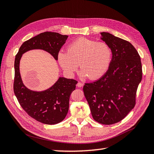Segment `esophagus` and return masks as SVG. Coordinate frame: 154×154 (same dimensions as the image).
Instances as JSON below:
<instances>
[{"label":"esophagus","mask_w":154,"mask_h":154,"mask_svg":"<svg viewBox=\"0 0 154 154\" xmlns=\"http://www.w3.org/2000/svg\"><path fill=\"white\" fill-rule=\"evenodd\" d=\"M77 87L81 88V87H82V86H83V83H82V82H79L77 84Z\"/></svg>","instance_id":"34e87169"}]
</instances>
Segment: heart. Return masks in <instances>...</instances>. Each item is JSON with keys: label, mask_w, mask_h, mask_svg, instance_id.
<instances>
[{"label": "heart", "mask_w": 154, "mask_h": 154, "mask_svg": "<svg viewBox=\"0 0 154 154\" xmlns=\"http://www.w3.org/2000/svg\"><path fill=\"white\" fill-rule=\"evenodd\" d=\"M57 59L61 68L68 74L73 75L79 64L82 76L96 80L108 70L112 59V50L104 42L81 37L69 43L67 52L60 51Z\"/></svg>", "instance_id": "1"}]
</instances>
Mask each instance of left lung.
I'll return each instance as SVG.
<instances>
[{
	"instance_id": "8db88e82",
	"label": "left lung",
	"mask_w": 154,
	"mask_h": 154,
	"mask_svg": "<svg viewBox=\"0 0 154 154\" xmlns=\"http://www.w3.org/2000/svg\"><path fill=\"white\" fill-rule=\"evenodd\" d=\"M101 35L111 48L112 60L107 72L96 81L85 83L83 92L94 120L111 125L123 120L135 107L143 71L131 43L109 32Z\"/></svg>"
}]
</instances>
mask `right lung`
Instances as JSON below:
<instances>
[{
	"label": "right lung",
	"instance_id": "1",
	"mask_svg": "<svg viewBox=\"0 0 154 154\" xmlns=\"http://www.w3.org/2000/svg\"><path fill=\"white\" fill-rule=\"evenodd\" d=\"M68 37L57 32L41 33L23 43L15 56V95L21 107L30 117L45 124H56L64 119L68 112L70 95L75 90L77 81L59 77L49 89L42 92L32 91L23 84L19 72V62L23 53L32 49L44 50L58 60V54Z\"/></svg>",
	"mask_w": 154,
	"mask_h": 154
}]
</instances>
